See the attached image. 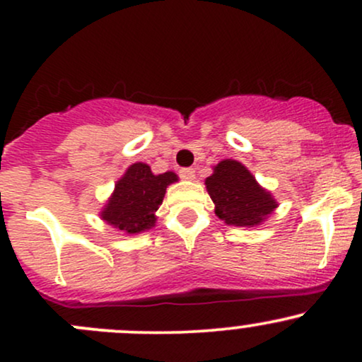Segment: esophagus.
<instances>
[{"mask_svg": "<svg viewBox=\"0 0 362 362\" xmlns=\"http://www.w3.org/2000/svg\"><path fill=\"white\" fill-rule=\"evenodd\" d=\"M180 177L184 178V180H194L195 170L194 168H182L180 170Z\"/></svg>", "mask_w": 362, "mask_h": 362, "instance_id": "esophagus-1", "label": "esophagus"}]
</instances>
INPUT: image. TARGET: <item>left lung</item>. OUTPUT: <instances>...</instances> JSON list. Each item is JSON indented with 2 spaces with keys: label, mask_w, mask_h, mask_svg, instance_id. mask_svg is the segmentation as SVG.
<instances>
[{
  "label": "left lung",
  "mask_w": 362,
  "mask_h": 362,
  "mask_svg": "<svg viewBox=\"0 0 362 362\" xmlns=\"http://www.w3.org/2000/svg\"><path fill=\"white\" fill-rule=\"evenodd\" d=\"M204 184L214 202L216 216L231 226H260L279 206L250 170L230 158L214 165Z\"/></svg>",
  "instance_id": "left-lung-1"
}]
</instances>
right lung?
I'll return each mask as SVG.
<instances>
[{
  "instance_id": "right-lung-1",
  "label": "right lung",
  "mask_w": 362,
  "mask_h": 362,
  "mask_svg": "<svg viewBox=\"0 0 362 362\" xmlns=\"http://www.w3.org/2000/svg\"><path fill=\"white\" fill-rule=\"evenodd\" d=\"M178 182L175 172L155 175L143 161L129 165L115 182L114 192L102 207L100 218L124 235H138L151 230L156 211L163 202L167 187Z\"/></svg>"
}]
</instances>
